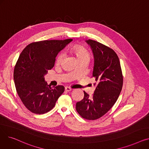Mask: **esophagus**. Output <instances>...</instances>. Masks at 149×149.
Listing matches in <instances>:
<instances>
[{"label": "esophagus", "mask_w": 149, "mask_h": 149, "mask_svg": "<svg viewBox=\"0 0 149 149\" xmlns=\"http://www.w3.org/2000/svg\"><path fill=\"white\" fill-rule=\"evenodd\" d=\"M71 90H72V88H69V87H68V86L65 87V91H66L69 92V91H70Z\"/></svg>", "instance_id": "esophagus-1"}]
</instances>
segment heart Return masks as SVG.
I'll return each mask as SVG.
<instances>
[{
  "label": "heart",
  "instance_id": "b5f03b06",
  "mask_svg": "<svg viewBox=\"0 0 149 149\" xmlns=\"http://www.w3.org/2000/svg\"><path fill=\"white\" fill-rule=\"evenodd\" d=\"M73 53L75 55L78 60H82L84 59L89 60L90 58V54L89 51L86 49L84 46L81 45H75L73 46L72 49ZM64 53L63 52H60L56 57V63L60 64L62 61L63 59L64 58Z\"/></svg>",
  "mask_w": 149,
  "mask_h": 149
}]
</instances>
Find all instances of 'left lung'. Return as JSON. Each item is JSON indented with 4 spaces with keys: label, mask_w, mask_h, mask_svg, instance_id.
I'll return each mask as SVG.
<instances>
[{
    "label": "left lung",
    "mask_w": 149,
    "mask_h": 149,
    "mask_svg": "<svg viewBox=\"0 0 149 149\" xmlns=\"http://www.w3.org/2000/svg\"><path fill=\"white\" fill-rule=\"evenodd\" d=\"M94 56L92 77L97 87L91 97L84 91L83 99L76 104V110L82 118L95 120L105 115L116 103L123 84L119 58L109 47L89 39Z\"/></svg>",
    "instance_id": "obj_1"
}]
</instances>
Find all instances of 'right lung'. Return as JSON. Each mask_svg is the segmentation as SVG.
<instances>
[{"mask_svg": "<svg viewBox=\"0 0 149 149\" xmlns=\"http://www.w3.org/2000/svg\"><path fill=\"white\" fill-rule=\"evenodd\" d=\"M72 39L33 42L22 51L14 66V80L22 102L29 111L43 114L55 106L63 86L51 88L44 76L55 64L58 53Z\"/></svg>", "mask_w": 149, "mask_h": 149, "instance_id": "add662e5", "label": "right lung"}]
</instances>
